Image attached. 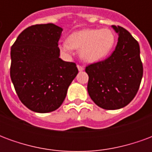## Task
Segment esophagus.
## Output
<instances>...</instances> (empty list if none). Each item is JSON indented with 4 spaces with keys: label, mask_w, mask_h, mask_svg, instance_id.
Returning a JSON list of instances; mask_svg holds the SVG:
<instances>
[{
    "label": "esophagus",
    "mask_w": 152,
    "mask_h": 152,
    "mask_svg": "<svg viewBox=\"0 0 152 152\" xmlns=\"http://www.w3.org/2000/svg\"><path fill=\"white\" fill-rule=\"evenodd\" d=\"M77 68H78V70H79V72H82V71L85 70V67H84V66H80V65H77Z\"/></svg>",
    "instance_id": "obj_1"
}]
</instances>
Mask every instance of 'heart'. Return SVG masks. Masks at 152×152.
<instances>
[{
	"label": "heart",
	"instance_id": "b5f03b06",
	"mask_svg": "<svg viewBox=\"0 0 152 152\" xmlns=\"http://www.w3.org/2000/svg\"><path fill=\"white\" fill-rule=\"evenodd\" d=\"M115 42L114 32L109 28L84 29L70 35L67 41L59 45L61 52L70 54L80 49V57L86 63H97L105 58Z\"/></svg>",
	"mask_w": 152,
	"mask_h": 152
}]
</instances>
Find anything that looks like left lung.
Instances as JSON below:
<instances>
[{"label": "left lung", "instance_id": "obj_1", "mask_svg": "<svg viewBox=\"0 0 152 152\" xmlns=\"http://www.w3.org/2000/svg\"><path fill=\"white\" fill-rule=\"evenodd\" d=\"M112 28L119 37L114 52L104 61L86 68L89 97L106 110L127 106L136 95L143 74L137 40L122 27L112 25Z\"/></svg>", "mask_w": 152, "mask_h": 152}]
</instances>
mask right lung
<instances>
[{
	"instance_id": "1",
	"label": "right lung",
	"mask_w": 152,
	"mask_h": 152,
	"mask_svg": "<svg viewBox=\"0 0 152 152\" xmlns=\"http://www.w3.org/2000/svg\"><path fill=\"white\" fill-rule=\"evenodd\" d=\"M62 31L53 23L33 25L22 31L11 47L12 83L20 101L32 112L58 108L78 73L76 63L59 58Z\"/></svg>"
}]
</instances>
